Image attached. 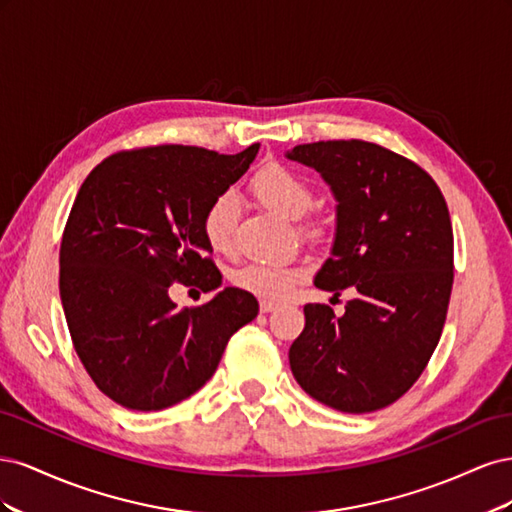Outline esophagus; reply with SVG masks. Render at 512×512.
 I'll return each mask as SVG.
<instances>
[{
    "label": "esophagus",
    "instance_id": "34e87169",
    "mask_svg": "<svg viewBox=\"0 0 512 512\" xmlns=\"http://www.w3.org/2000/svg\"><path fill=\"white\" fill-rule=\"evenodd\" d=\"M277 307V303H273V301H260V312L262 314H269V312H273V309Z\"/></svg>",
    "mask_w": 512,
    "mask_h": 512
}]
</instances>
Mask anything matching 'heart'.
<instances>
[{
  "instance_id": "b5f03b06",
  "label": "heart",
  "mask_w": 512,
  "mask_h": 512,
  "mask_svg": "<svg viewBox=\"0 0 512 512\" xmlns=\"http://www.w3.org/2000/svg\"><path fill=\"white\" fill-rule=\"evenodd\" d=\"M252 194L262 205L297 220L312 205L314 190L299 173L284 164H265L250 181ZM239 203L232 192L215 196L203 213V237L213 252L228 254L235 243ZM301 271L282 262H250L232 273V282L267 301H282L297 284Z\"/></svg>"
}]
</instances>
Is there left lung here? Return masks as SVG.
I'll use <instances>...</instances> for the list:
<instances>
[{
  "label": "left lung",
  "mask_w": 512,
  "mask_h": 512,
  "mask_svg": "<svg viewBox=\"0 0 512 512\" xmlns=\"http://www.w3.org/2000/svg\"><path fill=\"white\" fill-rule=\"evenodd\" d=\"M290 160L316 168L337 200L331 258L316 288H354L344 316L307 303L290 369L320 404L348 414L391 406L423 374L453 290V226L427 170L376 143L297 145Z\"/></svg>",
  "instance_id": "obj_1"
}]
</instances>
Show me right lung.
<instances>
[{
    "label": "right lung",
    "instance_id": "right-lung-1",
    "mask_svg": "<svg viewBox=\"0 0 512 512\" xmlns=\"http://www.w3.org/2000/svg\"><path fill=\"white\" fill-rule=\"evenodd\" d=\"M188 145L117 151L74 198L59 247V294L76 354L98 389L128 410H164L218 369L232 333L258 314L254 294L224 288L196 307L170 284H222L203 213L258 153Z\"/></svg>",
    "mask_w": 512,
    "mask_h": 512
}]
</instances>
